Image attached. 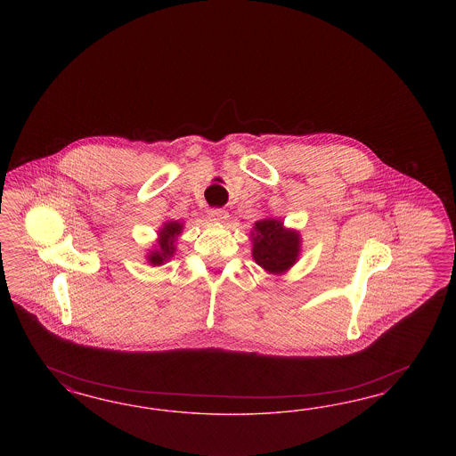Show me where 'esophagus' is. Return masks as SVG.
<instances>
[{"label":"esophagus","instance_id":"1","mask_svg":"<svg viewBox=\"0 0 456 456\" xmlns=\"http://www.w3.org/2000/svg\"><path fill=\"white\" fill-rule=\"evenodd\" d=\"M208 219L224 224V222H227V219H229V212L224 210V208H210L208 210Z\"/></svg>","mask_w":456,"mask_h":456}]
</instances>
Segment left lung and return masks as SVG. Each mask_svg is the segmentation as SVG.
Segmentation results:
<instances>
[{"label": "left lung", "instance_id": "8db88e82", "mask_svg": "<svg viewBox=\"0 0 456 456\" xmlns=\"http://www.w3.org/2000/svg\"><path fill=\"white\" fill-rule=\"evenodd\" d=\"M252 259L267 274L282 276L301 256V234L276 217H264L250 231Z\"/></svg>", "mask_w": 456, "mask_h": 456}]
</instances>
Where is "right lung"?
Returning a JSON list of instances; mask_svg holds the SVG:
<instances>
[{
    "instance_id": "1",
    "label": "right lung",
    "mask_w": 456,
    "mask_h": 456,
    "mask_svg": "<svg viewBox=\"0 0 456 456\" xmlns=\"http://www.w3.org/2000/svg\"><path fill=\"white\" fill-rule=\"evenodd\" d=\"M183 231V224L179 221H166L157 232V240L152 248H147L145 261L151 265H162L168 263L177 248V237Z\"/></svg>"
}]
</instances>
